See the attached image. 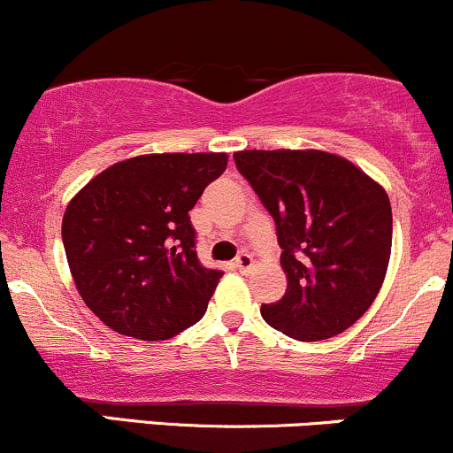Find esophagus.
I'll use <instances>...</instances> for the list:
<instances>
[{"mask_svg": "<svg viewBox=\"0 0 453 453\" xmlns=\"http://www.w3.org/2000/svg\"><path fill=\"white\" fill-rule=\"evenodd\" d=\"M253 266H256V265H253V257L250 256V253H241V256H238L234 260L236 271L245 273V275H247V273L253 271Z\"/></svg>", "mask_w": 453, "mask_h": 453, "instance_id": "34e87169", "label": "esophagus"}]
</instances>
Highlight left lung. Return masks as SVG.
I'll list each match as a JSON object with an SVG mask.
<instances>
[{"label": "left lung", "instance_id": "left-lung-1", "mask_svg": "<svg viewBox=\"0 0 453 453\" xmlns=\"http://www.w3.org/2000/svg\"><path fill=\"white\" fill-rule=\"evenodd\" d=\"M234 161L275 221L288 280L262 318L301 342L340 335L385 281L394 230L385 188L322 150H242Z\"/></svg>", "mask_w": 453, "mask_h": 453}]
</instances>
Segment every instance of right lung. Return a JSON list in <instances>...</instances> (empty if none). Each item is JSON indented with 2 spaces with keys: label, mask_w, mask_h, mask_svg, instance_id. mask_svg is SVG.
<instances>
[{
  "label": "right lung",
  "mask_w": 453,
  "mask_h": 453,
  "mask_svg": "<svg viewBox=\"0 0 453 453\" xmlns=\"http://www.w3.org/2000/svg\"><path fill=\"white\" fill-rule=\"evenodd\" d=\"M226 167V152L142 154L73 197L64 250L79 295L103 325L157 342L203 316L223 273L197 260L188 211Z\"/></svg>",
  "instance_id": "1"
}]
</instances>
